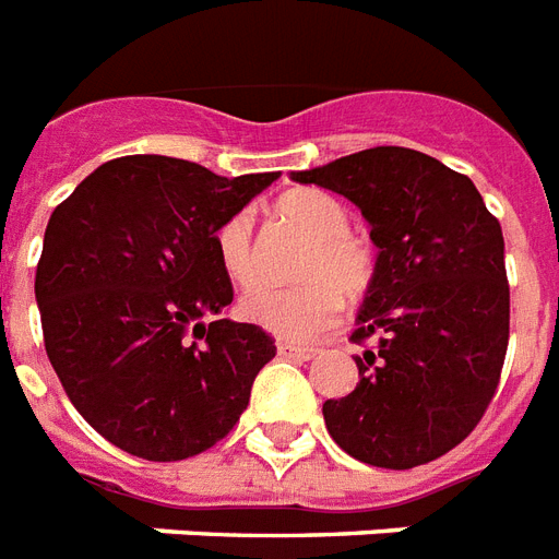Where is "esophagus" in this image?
<instances>
[{
	"mask_svg": "<svg viewBox=\"0 0 559 559\" xmlns=\"http://www.w3.org/2000/svg\"><path fill=\"white\" fill-rule=\"evenodd\" d=\"M276 355L280 357H292V360H311L314 357V349H308V346H297V343H276Z\"/></svg>",
	"mask_w": 559,
	"mask_h": 559,
	"instance_id": "obj_1",
	"label": "esophagus"
}]
</instances>
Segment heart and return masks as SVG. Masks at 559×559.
I'll use <instances>...</instances> for the list:
<instances>
[{
	"mask_svg": "<svg viewBox=\"0 0 559 559\" xmlns=\"http://www.w3.org/2000/svg\"><path fill=\"white\" fill-rule=\"evenodd\" d=\"M276 216L311 239L297 267L300 285H259L239 302L248 323L294 343L314 341L341 317L343 297L360 300L374 280L372 245L349 230V210L323 190L280 195ZM218 262L236 285H253L259 259L251 213H234L216 234Z\"/></svg>",
	"mask_w": 559,
	"mask_h": 559,
	"instance_id": "1",
	"label": "heart"
}]
</instances>
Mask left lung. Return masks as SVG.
Here are the masks:
<instances>
[{
    "label": "left lung",
    "mask_w": 559,
    "mask_h": 559,
    "mask_svg": "<svg viewBox=\"0 0 559 559\" xmlns=\"http://www.w3.org/2000/svg\"><path fill=\"white\" fill-rule=\"evenodd\" d=\"M346 195L372 225L374 280L357 311L346 399L323 418L357 462L409 471L462 444L506 364L511 292L506 239L473 181L406 146H374L292 173Z\"/></svg>",
    "instance_id": "1"
}]
</instances>
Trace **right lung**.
Returning a JSON list of instances; mask_svg holds the SVG:
<instances>
[{"label": "right lung", "instance_id": "add662e5", "mask_svg": "<svg viewBox=\"0 0 559 559\" xmlns=\"http://www.w3.org/2000/svg\"><path fill=\"white\" fill-rule=\"evenodd\" d=\"M276 178L127 155L48 218L34 283L48 360L115 448L146 462L199 456L245 413L276 346L259 325L218 320L234 285L216 234Z\"/></svg>", "mask_w": 559, "mask_h": 559}]
</instances>
